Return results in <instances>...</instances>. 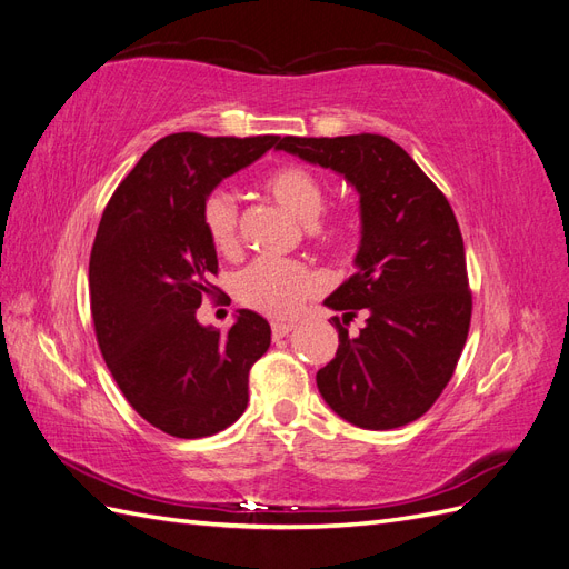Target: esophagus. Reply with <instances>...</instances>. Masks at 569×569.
Instances as JSON below:
<instances>
[{"label": "esophagus", "mask_w": 569, "mask_h": 569, "mask_svg": "<svg viewBox=\"0 0 569 569\" xmlns=\"http://www.w3.org/2000/svg\"><path fill=\"white\" fill-rule=\"evenodd\" d=\"M270 330H272V337H274V339H282V337H287L291 330H295V322L274 320V322L270 325Z\"/></svg>", "instance_id": "1"}]
</instances>
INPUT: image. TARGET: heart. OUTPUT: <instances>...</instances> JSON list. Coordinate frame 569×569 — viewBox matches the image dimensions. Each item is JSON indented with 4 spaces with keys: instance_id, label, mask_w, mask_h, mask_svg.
<instances>
[{
    "instance_id": "1",
    "label": "heart",
    "mask_w": 569,
    "mask_h": 569,
    "mask_svg": "<svg viewBox=\"0 0 569 569\" xmlns=\"http://www.w3.org/2000/svg\"><path fill=\"white\" fill-rule=\"evenodd\" d=\"M268 197L282 211L306 222V234L320 247H339L349 234V222L339 213L322 216L325 184L301 166H282L263 180ZM201 226L213 249L232 256L239 249V213L232 194L213 189L201 203ZM318 289L313 270L299 261H253L237 274V299L268 318H291Z\"/></svg>"
}]
</instances>
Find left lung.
<instances>
[{
  "label": "left lung",
  "mask_w": 569,
  "mask_h": 569,
  "mask_svg": "<svg viewBox=\"0 0 569 569\" xmlns=\"http://www.w3.org/2000/svg\"><path fill=\"white\" fill-rule=\"evenodd\" d=\"M274 149L332 168L360 194L356 272L325 306L369 316L358 338L335 320L337 356L318 370L322 399L363 429L418 420L449 385L468 339L472 291L449 199L385 134L282 137Z\"/></svg>",
  "instance_id": "8db88e82"
}]
</instances>
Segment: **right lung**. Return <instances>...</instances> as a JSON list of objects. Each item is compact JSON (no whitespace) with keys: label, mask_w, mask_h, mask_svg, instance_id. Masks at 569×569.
<instances>
[{"label":"right lung","mask_w":569,"mask_h":569,"mask_svg":"<svg viewBox=\"0 0 569 569\" xmlns=\"http://www.w3.org/2000/svg\"><path fill=\"white\" fill-rule=\"evenodd\" d=\"M280 142L278 134L176 132L144 151L101 216L90 256L97 343L128 403L161 432H222L249 403V370L270 347V325L239 311L228 332L197 308L218 297V256L201 203Z\"/></svg>","instance_id":"1"}]
</instances>
